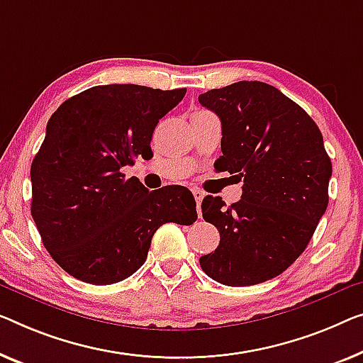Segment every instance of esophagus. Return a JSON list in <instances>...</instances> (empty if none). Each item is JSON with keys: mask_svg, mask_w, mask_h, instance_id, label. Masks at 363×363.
Returning a JSON list of instances; mask_svg holds the SVG:
<instances>
[{"mask_svg": "<svg viewBox=\"0 0 363 363\" xmlns=\"http://www.w3.org/2000/svg\"><path fill=\"white\" fill-rule=\"evenodd\" d=\"M192 194H194V199H196V203H197V213H199V216H202V208H200V205H202L205 194L202 191H199V189H194Z\"/></svg>", "mask_w": 363, "mask_h": 363, "instance_id": "obj_1", "label": "esophagus"}]
</instances>
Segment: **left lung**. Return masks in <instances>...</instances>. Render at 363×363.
I'll return each instance as SVG.
<instances>
[{"mask_svg":"<svg viewBox=\"0 0 363 363\" xmlns=\"http://www.w3.org/2000/svg\"><path fill=\"white\" fill-rule=\"evenodd\" d=\"M199 102L221 121L216 169L242 179L241 200L230 207L203 199L220 245L200 267L223 285L266 282L298 259L328 208L333 164L323 135L296 102L261 81L207 91Z\"/></svg>","mask_w":363,"mask_h":363,"instance_id":"obj_1","label":"left lung"}]
</instances>
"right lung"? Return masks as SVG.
I'll return each instance as SVG.
<instances>
[{
    "instance_id": "1",
    "label": "right lung",
    "mask_w": 363,
    "mask_h": 363,
    "mask_svg": "<svg viewBox=\"0 0 363 363\" xmlns=\"http://www.w3.org/2000/svg\"><path fill=\"white\" fill-rule=\"evenodd\" d=\"M184 96L186 88L104 84L69 97L53 112L30 166V213L45 250L74 279L121 282L147 261L161 225L197 220L189 189L150 192L121 172L151 155L155 127Z\"/></svg>"
}]
</instances>
